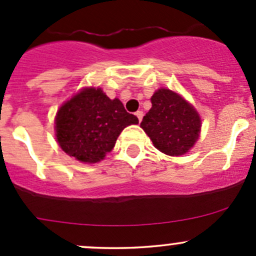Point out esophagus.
<instances>
[{
    "instance_id": "1",
    "label": "esophagus",
    "mask_w": 256,
    "mask_h": 256,
    "mask_svg": "<svg viewBox=\"0 0 256 256\" xmlns=\"http://www.w3.org/2000/svg\"><path fill=\"white\" fill-rule=\"evenodd\" d=\"M136 116H138V121L141 122V120H142V118H144V112H136Z\"/></svg>"
}]
</instances>
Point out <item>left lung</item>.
<instances>
[{
  "label": "left lung",
  "mask_w": 256,
  "mask_h": 256,
  "mask_svg": "<svg viewBox=\"0 0 256 256\" xmlns=\"http://www.w3.org/2000/svg\"><path fill=\"white\" fill-rule=\"evenodd\" d=\"M151 102L152 108L144 116L141 128L161 152L170 156L184 154L200 136L198 112L170 89L157 90L152 95Z\"/></svg>",
  "instance_id": "1"
}]
</instances>
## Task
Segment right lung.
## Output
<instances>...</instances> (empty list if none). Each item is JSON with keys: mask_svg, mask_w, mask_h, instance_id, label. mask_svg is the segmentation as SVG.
I'll return each instance as SVG.
<instances>
[{"mask_svg": "<svg viewBox=\"0 0 256 256\" xmlns=\"http://www.w3.org/2000/svg\"><path fill=\"white\" fill-rule=\"evenodd\" d=\"M138 124L118 99H109L100 88L84 89L58 110L56 140L66 154L80 162L95 164L115 146L121 131Z\"/></svg>", "mask_w": 256, "mask_h": 256, "instance_id": "right-lung-1", "label": "right lung"}]
</instances>
